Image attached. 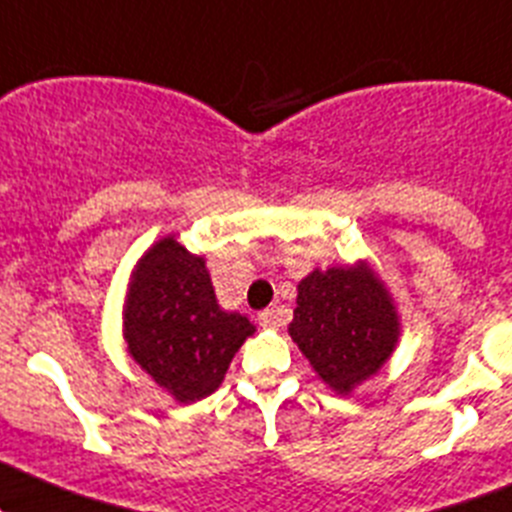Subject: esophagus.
Returning a JSON list of instances; mask_svg holds the SVG:
<instances>
[{
    "label": "esophagus",
    "mask_w": 512,
    "mask_h": 512,
    "mask_svg": "<svg viewBox=\"0 0 512 512\" xmlns=\"http://www.w3.org/2000/svg\"><path fill=\"white\" fill-rule=\"evenodd\" d=\"M257 320H260L262 327H270V330H275V327L280 325V315H277V310H262Z\"/></svg>",
    "instance_id": "obj_1"
}]
</instances>
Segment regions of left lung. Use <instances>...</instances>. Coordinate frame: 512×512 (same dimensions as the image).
Masks as SVG:
<instances>
[{"label":"left lung","instance_id":"8db88e82","mask_svg":"<svg viewBox=\"0 0 512 512\" xmlns=\"http://www.w3.org/2000/svg\"><path fill=\"white\" fill-rule=\"evenodd\" d=\"M287 330L327 388L350 395L393 355L400 322L385 285L360 262L310 272Z\"/></svg>","mask_w":512,"mask_h":512}]
</instances>
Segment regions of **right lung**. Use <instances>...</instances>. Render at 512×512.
<instances>
[{"mask_svg":"<svg viewBox=\"0 0 512 512\" xmlns=\"http://www.w3.org/2000/svg\"><path fill=\"white\" fill-rule=\"evenodd\" d=\"M255 332L217 305L205 257L165 237L142 255L124 300V340L137 365L177 403L220 388L232 357Z\"/></svg>","mask_w":512,"mask_h":512,"instance_id":"add662e5","label":"right lung"}]
</instances>
